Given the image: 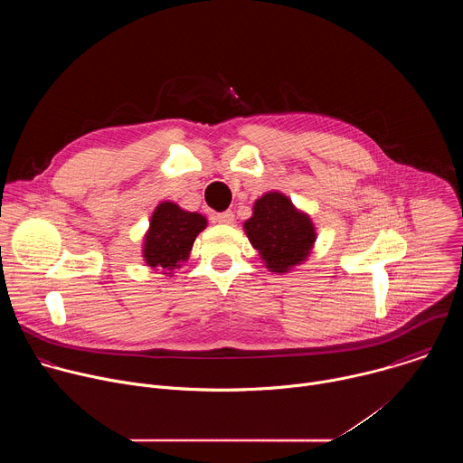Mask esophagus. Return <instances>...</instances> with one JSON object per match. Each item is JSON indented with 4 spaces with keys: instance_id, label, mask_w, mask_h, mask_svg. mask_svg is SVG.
<instances>
[{
    "instance_id": "obj_1",
    "label": "esophagus",
    "mask_w": 463,
    "mask_h": 463,
    "mask_svg": "<svg viewBox=\"0 0 463 463\" xmlns=\"http://www.w3.org/2000/svg\"><path fill=\"white\" fill-rule=\"evenodd\" d=\"M214 220H216L218 223L231 225V223H234V214H232L231 211H227V213H220V214H216V216H214Z\"/></svg>"
}]
</instances>
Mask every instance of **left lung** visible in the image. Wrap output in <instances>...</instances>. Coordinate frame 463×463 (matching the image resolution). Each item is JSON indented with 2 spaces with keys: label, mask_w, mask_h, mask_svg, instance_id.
<instances>
[{
  "label": "left lung",
  "mask_w": 463,
  "mask_h": 463,
  "mask_svg": "<svg viewBox=\"0 0 463 463\" xmlns=\"http://www.w3.org/2000/svg\"><path fill=\"white\" fill-rule=\"evenodd\" d=\"M245 234L273 273H288L309 256L317 232L311 218L300 213L282 192H266L254 202Z\"/></svg>",
  "instance_id": "8db88e82"
}]
</instances>
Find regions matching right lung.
I'll list each match as a JSON object with an SVG mask.
<instances>
[{"mask_svg": "<svg viewBox=\"0 0 463 463\" xmlns=\"http://www.w3.org/2000/svg\"><path fill=\"white\" fill-rule=\"evenodd\" d=\"M207 227V218L197 213H186L172 202L156 207L150 229L145 234L143 256L152 269H161L172 277L174 269L188 260L195 236Z\"/></svg>", "mask_w": 463, "mask_h": 463, "instance_id": "add662e5", "label": "right lung"}]
</instances>
